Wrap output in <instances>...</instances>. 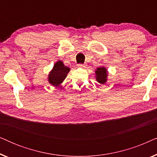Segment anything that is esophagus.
Wrapping results in <instances>:
<instances>
[{
    "label": "esophagus",
    "instance_id": "1",
    "mask_svg": "<svg viewBox=\"0 0 157 157\" xmlns=\"http://www.w3.org/2000/svg\"><path fill=\"white\" fill-rule=\"evenodd\" d=\"M78 67H80V68H85L86 67V64H82V63L78 64Z\"/></svg>",
    "mask_w": 157,
    "mask_h": 157
}]
</instances>
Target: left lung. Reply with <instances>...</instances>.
Wrapping results in <instances>:
<instances>
[{
    "mask_svg": "<svg viewBox=\"0 0 157 157\" xmlns=\"http://www.w3.org/2000/svg\"><path fill=\"white\" fill-rule=\"evenodd\" d=\"M96 72V79L98 83L104 84L107 81V76H108V73L107 70L104 67L98 68L95 71Z\"/></svg>",
    "mask_w": 157,
    "mask_h": 157,
    "instance_id": "obj_1",
    "label": "left lung"
}]
</instances>
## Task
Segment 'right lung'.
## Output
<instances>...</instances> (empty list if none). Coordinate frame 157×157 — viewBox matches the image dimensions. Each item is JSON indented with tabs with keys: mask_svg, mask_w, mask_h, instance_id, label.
<instances>
[{
	"mask_svg": "<svg viewBox=\"0 0 157 157\" xmlns=\"http://www.w3.org/2000/svg\"><path fill=\"white\" fill-rule=\"evenodd\" d=\"M69 71L70 68L64 66L63 62L61 61L56 62L48 75L49 83L54 86L60 85L66 78Z\"/></svg>",
	"mask_w": 157,
	"mask_h": 157,
	"instance_id": "1",
	"label": "right lung"
}]
</instances>
